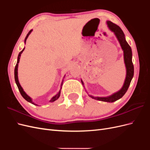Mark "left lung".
<instances>
[{
	"instance_id": "8db88e82",
	"label": "left lung",
	"mask_w": 150,
	"mask_h": 150,
	"mask_svg": "<svg viewBox=\"0 0 150 150\" xmlns=\"http://www.w3.org/2000/svg\"><path fill=\"white\" fill-rule=\"evenodd\" d=\"M107 24L110 29L115 33L120 43L122 49L123 50L124 59L126 67V79L125 81L124 85L122 86L121 89L118 92L113 94L110 96L106 98H99L90 96V97H91L93 99H96V100L112 103L121 98L124 96L125 94L127 91V90H128L129 84L131 83V81L132 80L134 75V66L132 62V51H131V47L129 46V45L126 42L123 32H122V30L118 25L115 24V23H112L111 21H108ZM81 83L83 84L82 81H81Z\"/></svg>"
}]
</instances>
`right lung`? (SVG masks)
<instances>
[{
  "instance_id": "right-lung-1",
  "label": "right lung",
  "mask_w": 150,
  "mask_h": 150,
  "mask_svg": "<svg viewBox=\"0 0 150 150\" xmlns=\"http://www.w3.org/2000/svg\"><path fill=\"white\" fill-rule=\"evenodd\" d=\"M32 32V30H30L29 33H28V34H27V36L25 37V42H26V40H27V39H28V36L29 35V34H30V33ZM24 49L25 48H24L23 49H22V51H21L20 52H19V56H18V58H17V64H16V67H15V69H14V78H15V81H16V84H17V87H18V89H19V91H20V93H21V94L22 95V96L23 97L26 101H28V102H29V103H32V104H35L33 101H32V100H31V98L29 97V96H28V95H27L26 94H25V93L24 91V90H23V89L22 88V87L21 86V85H20V84H19V80H18V76H17V68H18V64H19V59H20V57H21V54H22V52L24 51ZM62 86V85H61ZM60 93H61V90L59 91V92L58 93V94H56L55 96H54L51 100H50V101L51 102H53V101H56V100H57V99L59 98V96H60ZM35 105H36V104H35Z\"/></svg>"
}]
</instances>
